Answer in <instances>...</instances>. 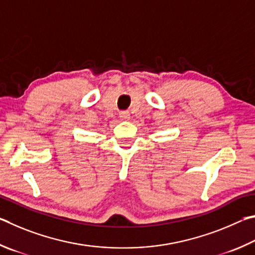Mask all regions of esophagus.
Segmentation results:
<instances>
[{"label":"esophagus","instance_id":"34e87169","mask_svg":"<svg viewBox=\"0 0 255 255\" xmlns=\"http://www.w3.org/2000/svg\"><path fill=\"white\" fill-rule=\"evenodd\" d=\"M120 118L122 119V120H128L130 119V113H128V111H122V112H120Z\"/></svg>","mask_w":255,"mask_h":255}]
</instances>
